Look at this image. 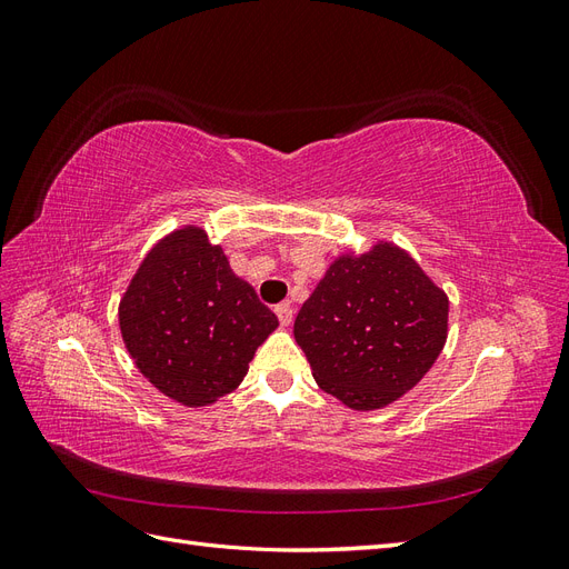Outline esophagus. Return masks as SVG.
Returning a JSON list of instances; mask_svg holds the SVG:
<instances>
[{
  "instance_id": "34e87169",
  "label": "esophagus",
  "mask_w": 569,
  "mask_h": 569,
  "mask_svg": "<svg viewBox=\"0 0 569 569\" xmlns=\"http://www.w3.org/2000/svg\"><path fill=\"white\" fill-rule=\"evenodd\" d=\"M274 316H278V320H280L282 327H289V325H291V318H295V313H291V306H289V303L274 306Z\"/></svg>"
}]
</instances>
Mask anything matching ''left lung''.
Here are the masks:
<instances>
[{
	"mask_svg": "<svg viewBox=\"0 0 569 569\" xmlns=\"http://www.w3.org/2000/svg\"><path fill=\"white\" fill-rule=\"evenodd\" d=\"M449 337V297L406 249L377 242L337 256L295 320L316 382L347 408L399 401Z\"/></svg>",
	"mask_w": 569,
	"mask_h": 569,
	"instance_id": "left-lung-1",
	"label": "left lung"
}]
</instances>
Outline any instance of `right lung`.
I'll use <instances>...</instances> for the list:
<instances>
[{"label": "right lung", "instance_id": "1", "mask_svg": "<svg viewBox=\"0 0 569 569\" xmlns=\"http://www.w3.org/2000/svg\"><path fill=\"white\" fill-rule=\"evenodd\" d=\"M123 343L147 380L187 408L239 387L278 318L197 226L159 239L118 303Z\"/></svg>", "mask_w": 569, "mask_h": 569}]
</instances>
